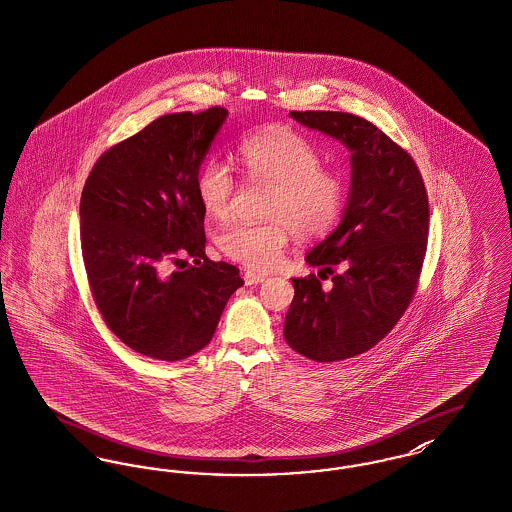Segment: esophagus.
I'll return each instance as SVG.
<instances>
[{
	"label": "esophagus",
	"mask_w": 512,
	"mask_h": 512,
	"mask_svg": "<svg viewBox=\"0 0 512 512\" xmlns=\"http://www.w3.org/2000/svg\"><path fill=\"white\" fill-rule=\"evenodd\" d=\"M269 276L267 274H261V272L245 271L243 272V280L245 284H259V282H265Z\"/></svg>",
	"instance_id": "34e87169"
}]
</instances>
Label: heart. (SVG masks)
Segmentation results:
<instances>
[{
  "label": "heart",
  "mask_w": 512,
  "mask_h": 512,
  "mask_svg": "<svg viewBox=\"0 0 512 512\" xmlns=\"http://www.w3.org/2000/svg\"><path fill=\"white\" fill-rule=\"evenodd\" d=\"M247 180L271 185L265 222H236L218 236L220 251L249 269L276 267L292 234L317 240L338 224L348 180L342 170L321 164V152L292 127H267L247 135L238 147ZM236 178L228 164L207 160L195 174V197L209 218L224 220L232 212Z\"/></svg>",
  "instance_id": "1"
}]
</instances>
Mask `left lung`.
<instances>
[{"label": "left lung", "mask_w": 512, "mask_h": 512, "mask_svg": "<svg viewBox=\"0 0 512 512\" xmlns=\"http://www.w3.org/2000/svg\"><path fill=\"white\" fill-rule=\"evenodd\" d=\"M352 151V191L342 222L305 257L331 273L292 278L284 338L317 363L348 360L379 344L418 290L427 249L429 201L420 168L371 121L348 112H290Z\"/></svg>", "instance_id": "obj_1"}]
</instances>
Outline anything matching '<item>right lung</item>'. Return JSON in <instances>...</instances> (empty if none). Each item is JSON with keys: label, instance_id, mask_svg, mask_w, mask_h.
Here are the masks:
<instances>
[{"label": "right lung", "instance_id": "obj_1", "mask_svg": "<svg viewBox=\"0 0 512 512\" xmlns=\"http://www.w3.org/2000/svg\"><path fill=\"white\" fill-rule=\"evenodd\" d=\"M228 116L222 106L166 114L94 162L81 195V249L92 300L125 346L154 360L203 350L240 271L207 253L195 174ZM191 256L185 272L168 262Z\"/></svg>", "mask_w": 512, "mask_h": 512}]
</instances>
